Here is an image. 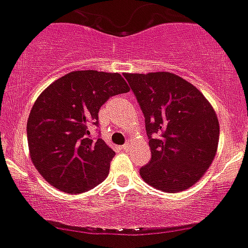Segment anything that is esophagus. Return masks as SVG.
I'll list each match as a JSON object with an SVG mask.
<instances>
[{"label": "esophagus", "instance_id": "34e87169", "mask_svg": "<svg viewBox=\"0 0 248 248\" xmlns=\"http://www.w3.org/2000/svg\"><path fill=\"white\" fill-rule=\"evenodd\" d=\"M128 147H130V143H124V145L121 146L122 150H127V148H128Z\"/></svg>", "mask_w": 248, "mask_h": 248}]
</instances>
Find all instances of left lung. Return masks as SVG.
<instances>
[{
    "label": "left lung",
    "mask_w": 248,
    "mask_h": 248,
    "mask_svg": "<svg viewBox=\"0 0 248 248\" xmlns=\"http://www.w3.org/2000/svg\"><path fill=\"white\" fill-rule=\"evenodd\" d=\"M145 116L151 160L145 182L163 192L187 189L204 175L217 152L219 124L203 94L171 72L124 73Z\"/></svg>",
    "instance_id": "8db88e82"
}]
</instances>
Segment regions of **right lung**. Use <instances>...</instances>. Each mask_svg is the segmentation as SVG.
<instances>
[{"instance_id": "add662e5", "label": "right lung", "mask_w": 248, "mask_h": 248, "mask_svg": "<svg viewBox=\"0 0 248 248\" xmlns=\"http://www.w3.org/2000/svg\"><path fill=\"white\" fill-rule=\"evenodd\" d=\"M130 91L120 73L73 71L51 83L34 102L27 141L41 176L67 193L92 189L107 177L115 151L91 139L98 111L112 96Z\"/></svg>"}]
</instances>
